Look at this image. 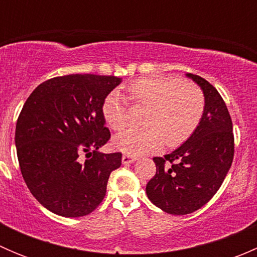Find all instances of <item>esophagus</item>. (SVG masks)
<instances>
[{
  "instance_id": "esophagus-1",
  "label": "esophagus",
  "mask_w": 257,
  "mask_h": 257,
  "mask_svg": "<svg viewBox=\"0 0 257 257\" xmlns=\"http://www.w3.org/2000/svg\"><path fill=\"white\" fill-rule=\"evenodd\" d=\"M136 160H137V157H134V155H131V154H124L123 157H121V163H123L124 165L132 164V163H134Z\"/></svg>"
}]
</instances>
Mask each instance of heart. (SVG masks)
<instances>
[{
  "instance_id": "obj_1",
  "label": "heart",
  "mask_w": 257,
  "mask_h": 257,
  "mask_svg": "<svg viewBox=\"0 0 257 257\" xmlns=\"http://www.w3.org/2000/svg\"><path fill=\"white\" fill-rule=\"evenodd\" d=\"M128 92L136 104L148 105L142 128H128L114 138V145L128 154L153 152L167 144L178 147L188 141L200 124L205 98L199 87L174 76H149L134 80ZM103 116L114 131L129 123L125 98L113 90L102 105Z\"/></svg>"
}]
</instances>
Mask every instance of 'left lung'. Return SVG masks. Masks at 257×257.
I'll use <instances>...</instances> for the list:
<instances>
[{"instance_id":"1","label":"left lung","mask_w":257,"mask_h":257,"mask_svg":"<svg viewBox=\"0 0 257 257\" xmlns=\"http://www.w3.org/2000/svg\"><path fill=\"white\" fill-rule=\"evenodd\" d=\"M203 90L205 109L193 136L164 158H153L157 174L147 184L148 199L172 215L196 211L216 194L234 159L229 110L215 87L186 73Z\"/></svg>"}]
</instances>
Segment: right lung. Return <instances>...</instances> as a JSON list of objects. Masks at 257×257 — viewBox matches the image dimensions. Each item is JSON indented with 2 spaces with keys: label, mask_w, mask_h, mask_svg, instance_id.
<instances>
[{
  "label": "right lung",
  "mask_w": 257,
  "mask_h": 257,
  "mask_svg": "<svg viewBox=\"0 0 257 257\" xmlns=\"http://www.w3.org/2000/svg\"><path fill=\"white\" fill-rule=\"evenodd\" d=\"M120 82L95 74L56 77L26 100L15 133L18 163L32 195L53 214L84 216L104 199L121 154L99 152L110 138L102 105Z\"/></svg>",
  "instance_id": "add662e5"
}]
</instances>
